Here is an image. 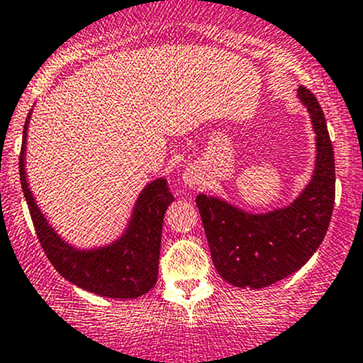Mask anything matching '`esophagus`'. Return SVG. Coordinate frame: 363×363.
<instances>
[{"label": "esophagus", "mask_w": 363, "mask_h": 363, "mask_svg": "<svg viewBox=\"0 0 363 363\" xmlns=\"http://www.w3.org/2000/svg\"><path fill=\"white\" fill-rule=\"evenodd\" d=\"M200 181H201L200 169H198V167H194V165L186 167V170L182 172V182H184L186 188L194 189L198 184H200Z\"/></svg>", "instance_id": "1"}]
</instances>
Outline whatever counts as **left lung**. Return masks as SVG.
Masks as SVG:
<instances>
[{"instance_id":"8db88e82","label":"left lung","mask_w":363,"mask_h":363,"mask_svg":"<svg viewBox=\"0 0 363 363\" xmlns=\"http://www.w3.org/2000/svg\"><path fill=\"white\" fill-rule=\"evenodd\" d=\"M298 99L315 133V167L289 205L248 212L224 198L198 194L210 253L218 276L236 288L262 289L300 270L324 241L334 208V151L317 98L306 87Z\"/></svg>"}]
</instances>
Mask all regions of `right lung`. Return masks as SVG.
I'll return each mask as SVG.
<instances>
[{"instance_id": "add662e5", "label": "right lung", "mask_w": 363, "mask_h": 363, "mask_svg": "<svg viewBox=\"0 0 363 363\" xmlns=\"http://www.w3.org/2000/svg\"><path fill=\"white\" fill-rule=\"evenodd\" d=\"M30 115L33 110L27 115L22 134L20 182L46 257L60 276L99 296L130 300L148 293L158 277L163 215L174 201L167 179H153L143 188L129 220L113 241L91 248H79L60 236L58 230L50 224L27 182L26 150Z\"/></svg>"}]
</instances>
